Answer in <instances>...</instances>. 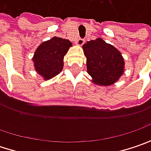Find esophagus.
Returning a JSON list of instances; mask_svg holds the SVG:
<instances>
[{
	"mask_svg": "<svg viewBox=\"0 0 151 151\" xmlns=\"http://www.w3.org/2000/svg\"><path fill=\"white\" fill-rule=\"evenodd\" d=\"M85 43V40L84 39H82V38H78L76 41V45H78V46H81V45H83Z\"/></svg>",
	"mask_w": 151,
	"mask_h": 151,
	"instance_id": "obj_1",
	"label": "esophagus"
}]
</instances>
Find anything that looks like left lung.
<instances>
[{
    "label": "left lung",
    "mask_w": 151,
    "mask_h": 151,
    "mask_svg": "<svg viewBox=\"0 0 151 151\" xmlns=\"http://www.w3.org/2000/svg\"><path fill=\"white\" fill-rule=\"evenodd\" d=\"M86 57L87 72L97 86H108L116 83L124 72L125 62L121 52L112 44L98 38L82 46Z\"/></svg>",
    "instance_id": "1"
}]
</instances>
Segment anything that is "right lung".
Instances as JSON below:
<instances>
[{"mask_svg":"<svg viewBox=\"0 0 151 151\" xmlns=\"http://www.w3.org/2000/svg\"><path fill=\"white\" fill-rule=\"evenodd\" d=\"M71 46L70 40L58 37L43 42L35 50L32 59L35 71L44 81L55 77L62 71L64 57Z\"/></svg>","mask_w":151,"mask_h":151,"instance_id":"1","label":"right lung"}]
</instances>
